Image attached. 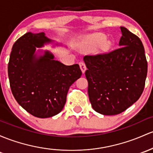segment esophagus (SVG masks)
<instances>
[{"label":"esophagus","instance_id":"esophagus-1","mask_svg":"<svg viewBox=\"0 0 153 153\" xmlns=\"http://www.w3.org/2000/svg\"><path fill=\"white\" fill-rule=\"evenodd\" d=\"M79 66H80V68H81V71L82 72V74H85V71H86V65H85V63H83V62L79 63Z\"/></svg>","mask_w":153,"mask_h":153}]
</instances>
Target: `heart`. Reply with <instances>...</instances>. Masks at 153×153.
<instances>
[{
    "label": "heart",
    "instance_id": "heart-1",
    "mask_svg": "<svg viewBox=\"0 0 153 153\" xmlns=\"http://www.w3.org/2000/svg\"><path fill=\"white\" fill-rule=\"evenodd\" d=\"M111 45V41L106 39L104 34L97 33L85 38L82 42L81 47L85 51H92L98 47L101 52H106Z\"/></svg>",
    "mask_w": 153,
    "mask_h": 153
}]
</instances>
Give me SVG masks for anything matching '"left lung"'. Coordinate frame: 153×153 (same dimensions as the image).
Segmentation results:
<instances>
[{"label":"left lung","mask_w":153,"mask_h":153,"mask_svg":"<svg viewBox=\"0 0 153 153\" xmlns=\"http://www.w3.org/2000/svg\"><path fill=\"white\" fill-rule=\"evenodd\" d=\"M117 50L103 55H87L88 96L92 107L103 115L123 112L140 98L147 74L144 46L137 36L120 27Z\"/></svg>","instance_id":"8db88e82"}]
</instances>
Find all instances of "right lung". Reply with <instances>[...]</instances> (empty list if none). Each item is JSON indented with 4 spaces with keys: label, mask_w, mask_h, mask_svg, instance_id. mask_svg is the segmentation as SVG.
<instances>
[{
    "label": "right lung",
    "mask_w": 153,
    "mask_h": 153,
    "mask_svg": "<svg viewBox=\"0 0 153 153\" xmlns=\"http://www.w3.org/2000/svg\"><path fill=\"white\" fill-rule=\"evenodd\" d=\"M44 32L26 33L14 44L8 64L12 94L17 103L39 118L60 113L66 102L69 87L80 78L79 65H65L42 47L53 44ZM61 45L55 43V46Z\"/></svg>",
    "instance_id": "1"
}]
</instances>
